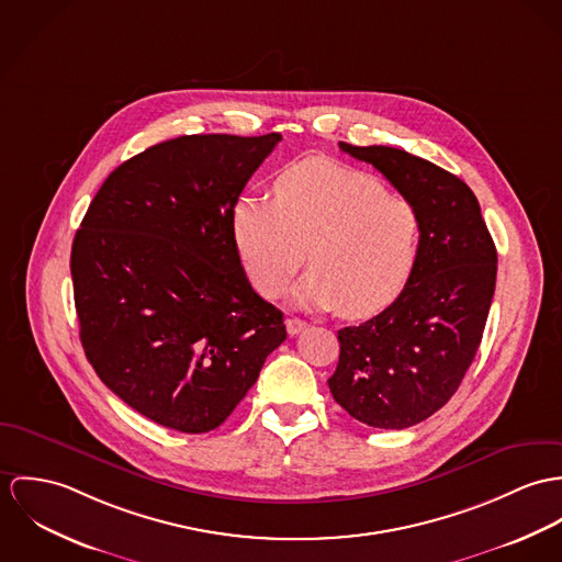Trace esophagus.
Returning <instances> with one entry per match:
<instances>
[{
    "mask_svg": "<svg viewBox=\"0 0 562 562\" xmlns=\"http://www.w3.org/2000/svg\"><path fill=\"white\" fill-rule=\"evenodd\" d=\"M308 327V323L306 321H302V318H286V331L291 334V336H297V334H302L304 329Z\"/></svg>",
    "mask_w": 562,
    "mask_h": 562,
    "instance_id": "obj_1",
    "label": "esophagus"
}]
</instances>
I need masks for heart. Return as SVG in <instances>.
Segmentation results:
<instances>
[{
    "label": "heart",
    "mask_w": 562,
    "mask_h": 562,
    "mask_svg": "<svg viewBox=\"0 0 562 562\" xmlns=\"http://www.w3.org/2000/svg\"><path fill=\"white\" fill-rule=\"evenodd\" d=\"M276 200L241 195L233 235L251 284L278 297L302 267L293 304L364 318L405 286L418 254V215L364 170L312 157L273 183Z\"/></svg>",
    "instance_id": "1"
}]
</instances>
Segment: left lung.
Segmentation results:
<instances>
[{"label": "left lung", "mask_w": 562, "mask_h": 562, "mask_svg": "<svg viewBox=\"0 0 562 562\" xmlns=\"http://www.w3.org/2000/svg\"><path fill=\"white\" fill-rule=\"evenodd\" d=\"M418 215V254L401 295L338 331L334 401L374 429H407L443 407L470 369L496 291L498 254L479 200L459 177L392 146H351Z\"/></svg>", "instance_id": "obj_1"}]
</instances>
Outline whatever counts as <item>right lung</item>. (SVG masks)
<instances>
[{
    "instance_id": "1",
    "label": "right lung",
    "mask_w": 562,
    "mask_h": 562,
    "mask_svg": "<svg viewBox=\"0 0 562 562\" xmlns=\"http://www.w3.org/2000/svg\"><path fill=\"white\" fill-rule=\"evenodd\" d=\"M282 139L181 135L119 166L75 235L79 338L101 381L153 423L217 429L286 340L244 271L233 209Z\"/></svg>"
}]
</instances>
